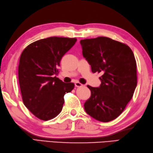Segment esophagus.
Returning a JSON list of instances; mask_svg holds the SVG:
<instances>
[{
    "instance_id": "esophagus-1",
    "label": "esophagus",
    "mask_w": 153,
    "mask_h": 153,
    "mask_svg": "<svg viewBox=\"0 0 153 153\" xmlns=\"http://www.w3.org/2000/svg\"><path fill=\"white\" fill-rule=\"evenodd\" d=\"M74 86H75L76 87H80V86H83V85H82V84L79 82H76L75 83H74Z\"/></svg>"
}]
</instances>
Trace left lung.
Listing matches in <instances>:
<instances>
[{
  "instance_id": "8db88e82",
  "label": "left lung",
  "mask_w": 153,
  "mask_h": 153,
  "mask_svg": "<svg viewBox=\"0 0 153 153\" xmlns=\"http://www.w3.org/2000/svg\"><path fill=\"white\" fill-rule=\"evenodd\" d=\"M82 55L92 73H101V85L87 87L91 96L84 104L86 112L102 122L122 113L137 86V65L131 49L125 43L106 37L80 41Z\"/></svg>"
}]
</instances>
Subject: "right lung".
Masks as SVG:
<instances>
[{
    "label": "right lung",
    "instance_id": "obj_1",
    "mask_svg": "<svg viewBox=\"0 0 153 153\" xmlns=\"http://www.w3.org/2000/svg\"><path fill=\"white\" fill-rule=\"evenodd\" d=\"M76 38L50 37L33 42L24 49L18 66V79L24 104L39 119L48 121L61 111L64 96L72 90L73 82L56 77L63 56Z\"/></svg>",
    "mask_w": 153,
    "mask_h": 153
}]
</instances>
